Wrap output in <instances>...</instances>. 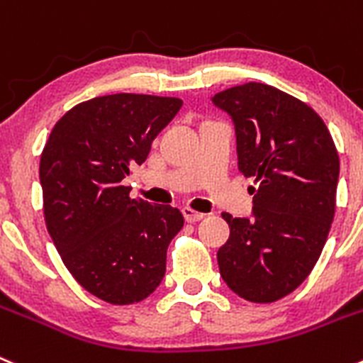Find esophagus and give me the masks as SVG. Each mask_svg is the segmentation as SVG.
<instances>
[{"mask_svg":"<svg viewBox=\"0 0 363 363\" xmlns=\"http://www.w3.org/2000/svg\"><path fill=\"white\" fill-rule=\"evenodd\" d=\"M182 215H184L186 222L193 223V222H199V220L204 218V213H199V211H193L191 208H182Z\"/></svg>","mask_w":363,"mask_h":363,"instance_id":"34e87169","label":"esophagus"}]
</instances>
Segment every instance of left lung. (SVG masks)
<instances>
[{"instance_id":"obj_1","label":"left lung","mask_w":363,"mask_h":363,"mask_svg":"<svg viewBox=\"0 0 363 363\" xmlns=\"http://www.w3.org/2000/svg\"><path fill=\"white\" fill-rule=\"evenodd\" d=\"M235 123L238 168L254 177L252 218H233L218 249L222 279L250 303H274L299 286L319 259L337 202V148L310 105L249 82L211 98Z\"/></svg>"}]
</instances>
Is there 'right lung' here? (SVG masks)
<instances>
[{
	"instance_id": "1",
	"label": "right lung",
	"mask_w": 363,
	"mask_h": 363,
	"mask_svg": "<svg viewBox=\"0 0 363 363\" xmlns=\"http://www.w3.org/2000/svg\"><path fill=\"white\" fill-rule=\"evenodd\" d=\"M182 100L118 93L82 101L55 123L40 154L44 220L71 276L111 304L147 299L184 225L177 208L130 199L121 186Z\"/></svg>"
}]
</instances>
